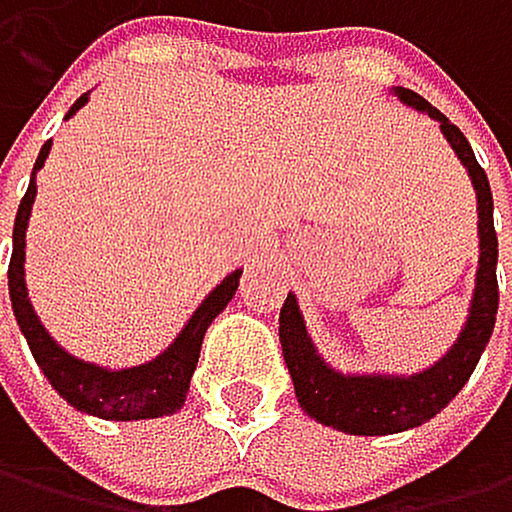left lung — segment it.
Segmentation results:
<instances>
[{"label": "left lung", "instance_id": "obj_1", "mask_svg": "<svg viewBox=\"0 0 512 512\" xmlns=\"http://www.w3.org/2000/svg\"><path fill=\"white\" fill-rule=\"evenodd\" d=\"M390 94L425 112L428 119L441 125V135L453 147L456 160L463 163L466 176L475 188V210H478V267H475V289L466 324L453 340V346L415 374H390V371H340L324 362V355L314 346L305 327L299 299L289 292L286 305L280 308V343L283 359L292 377L299 406L327 428L343 434H400L418 428L447 409L453 396L466 387L478 359L494 333L497 321V232H494V201L485 169L478 166L475 153L441 109H434L425 97L412 94L409 87H390Z\"/></svg>", "mask_w": 512, "mask_h": 512}]
</instances>
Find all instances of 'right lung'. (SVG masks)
Instances as JSON below:
<instances>
[{"mask_svg":"<svg viewBox=\"0 0 512 512\" xmlns=\"http://www.w3.org/2000/svg\"><path fill=\"white\" fill-rule=\"evenodd\" d=\"M87 100L90 94L71 103L65 119L75 116ZM49 150H53V141H46L40 147V157L34 163V172H30L27 194L18 204L15 232H12L8 299H12V311H15V321L24 333V340L30 352H34L40 371L46 374V381L53 384V390L68 406H75L84 415L106 418V422H141V418H163V415L179 412L185 406L191 374L198 368L204 333L213 324V318L232 302L235 289H239L242 270H232L229 277H223L204 295V302L194 308L188 324L179 330L176 340H172L157 359L131 365V368H106V365L84 362L78 355H71L40 324L34 305L27 299V280H24V245H27L24 235H27L30 210H34V198H37V172L43 169Z\"/></svg>","mask_w":512,"mask_h":512,"instance_id":"obj_1","label":"right lung"}]
</instances>
